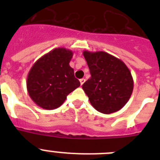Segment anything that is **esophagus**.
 Here are the masks:
<instances>
[{"mask_svg":"<svg viewBox=\"0 0 160 160\" xmlns=\"http://www.w3.org/2000/svg\"><path fill=\"white\" fill-rule=\"evenodd\" d=\"M85 81H86V80H85L84 78H82V79H80V83H81V85H82V84H83V83L85 82Z\"/></svg>","mask_w":160,"mask_h":160,"instance_id":"esophagus-1","label":"esophagus"}]
</instances>
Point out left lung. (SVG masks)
I'll list each match as a JSON object with an SVG mask.
<instances>
[{
  "mask_svg": "<svg viewBox=\"0 0 160 160\" xmlns=\"http://www.w3.org/2000/svg\"><path fill=\"white\" fill-rule=\"evenodd\" d=\"M90 78L82 85L90 104L102 114L119 111L127 104L134 88L131 73L118 58L103 51H83Z\"/></svg>",
  "mask_w": 160,
  "mask_h": 160,
  "instance_id": "left-lung-1",
  "label": "left lung"
}]
</instances>
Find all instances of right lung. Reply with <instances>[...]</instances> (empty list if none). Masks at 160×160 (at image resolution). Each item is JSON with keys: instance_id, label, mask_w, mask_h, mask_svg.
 <instances>
[{"instance_id": "obj_1", "label": "right lung", "mask_w": 160, "mask_h": 160, "mask_svg": "<svg viewBox=\"0 0 160 160\" xmlns=\"http://www.w3.org/2000/svg\"><path fill=\"white\" fill-rule=\"evenodd\" d=\"M73 51L56 48L32 65L27 76V90L38 107L53 110L60 107L70 93L80 86L70 66Z\"/></svg>"}]
</instances>
